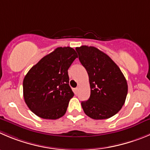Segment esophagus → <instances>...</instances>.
<instances>
[{
	"mask_svg": "<svg viewBox=\"0 0 150 150\" xmlns=\"http://www.w3.org/2000/svg\"><path fill=\"white\" fill-rule=\"evenodd\" d=\"M74 92L75 94H77L78 92H79V88H76L74 89Z\"/></svg>",
	"mask_w": 150,
	"mask_h": 150,
	"instance_id": "34e87169",
	"label": "esophagus"
}]
</instances>
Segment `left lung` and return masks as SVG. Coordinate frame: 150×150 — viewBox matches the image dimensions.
<instances>
[{
  "label": "left lung",
  "mask_w": 150,
  "mask_h": 150,
  "mask_svg": "<svg viewBox=\"0 0 150 150\" xmlns=\"http://www.w3.org/2000/svg\"><path fill=\"white\" fill-rule=\"evenodd\" d=\"M89 76L91 96L82 109L93 119H106L119 112L127 95V83L119 66L109 56L93 46L76 48Z\"/></svg>",
  "instance_id": "left-lung-1"
}]
</instances>
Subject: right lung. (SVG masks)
Wrapping results in <instances>:
<instances>
[{"label":"right lung","instance_id":"right-lung-1","mask_svg":"<svg viewBox=\"0 0 150 150\" xmlns=\"http://www.w3.org/2000/svg\"><path fill=\"white\" fill-rule=\"evenodd\" d=\"M77 54L71 47H59L28 71L23 83L25 104L35 115L57 119L66 112L74 93L69 86L68 70Z\"/></svg>","mask_w":150,"mask_h":150}]
</instances>
